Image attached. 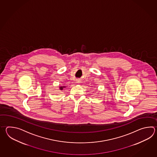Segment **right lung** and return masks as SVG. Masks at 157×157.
Returning <instances> with one entry per match:
<instances>
[{
    "mask_svg": "<svg viewBox=\"0 0 157 157\" xmlns=\"http://www.w3.org/2000/svg\"><path fill=\"white\" fill-rule=\"evenodd\" d=\"M64 87H65V86L60 87V90H63V89Z\"/></svg>",
    "mask_w": 157,
    "mask_h": 157,
    "instance_id": "right-lung-1",
    "label": "right lung"
}]
</instances>
